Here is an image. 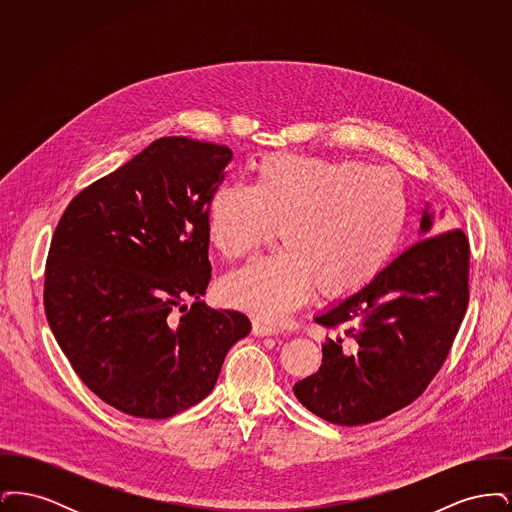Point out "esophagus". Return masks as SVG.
<instances>
[{
	"label": "esophagus",
	"instance_id": "1",
	"mask_svg": "<svg viewBox=\"0 0 512 512\" xmlns=\"http://www.w3.org/2000/svg\"><path fill=\"white\" fill-rule=\"evenodd\" d=\"M251 332H253V336H276L280 330L276 326H270V324L261 322V320H253Z\"/></svg>",
	"mask_w": 512,
	"mask_h": 512
}]
</instances>
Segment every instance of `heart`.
<instances>
[{"label": "heart", "instance_id": "b5f03b06", "mask_svg": "<svg viewBox=\"0 0 512 512\" xmlns=\"http://www.w3.org/2000/svg\"><path fill=\"white\" fill-rule=\"evenodd\" d=\"M405 217V186L393 169L267 155L251 186L224 184L211 195L207 240L222 259L236 261L280 228L286 251L228 274L220 297L253 317L276 320L315 288L324 297L359 292L388 263Z\"/></svg>", "mask_w": 512, "mask_h": 512}]
</instances>
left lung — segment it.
I'll return each mask as SVG.
<instances>
[{"mask_svg": "<svg viewBox=\"0 0 512 512\" xmlns=\"http://www.w3.org/2000/svg\"><path fill=\"white\" fill-rule=\"evenodd\" d=\"M420 238L370 284L315 317L340 332L322 345V365L293 386L313 414L361 426L411 405L445 363L468 307L470 247L461 228Z\"/></svg>", "mask_w": 512, "mask_h": 512, "instance_id": "obj_1", "label": "left lung"}]
</instances>
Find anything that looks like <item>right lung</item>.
I'll return each mask as SVG.
<instances>
[{"instance_id":"right-lung-1","label":"right lung","mask_w":512,"mask_h":512,"mask_svg":"<svg viewBox=\"0 0 512 512\" xmlns=\"http://www.w3.org/2000/svg\"><path fill=\"white\" fill-rule=\"evenodd\" d=\"M230 161V147L159 138L57 222L49 328L78 378L121 413L161 420L190 409L251 330L244 313L199 301L211 280L209 201Z\"/></svg>"}]
</instances>
